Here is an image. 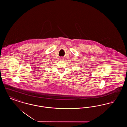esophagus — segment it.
Here are the masks:
<instances>
[{"instance_id":"esophagus-1","label":"esophagus","mask_w":127,"mask_h":127,"mask_svg":"<svg viewBox=\"0 0 127 127\" xmlns=\"http://www.w3.org/2000/svg\"><path fill=\"white\" fill-rule=\"evenodd\" d=\"M60 60L62 61V60H64V59H63V58H62V57H61V58H60Z\"/></svg>"}]
</instances>
